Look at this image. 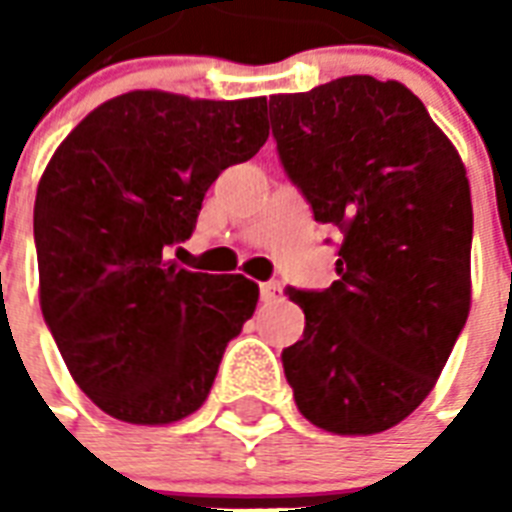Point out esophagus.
I'll list each match as a JSON object with an SVG mask.
<instances>
[{"instance_id": "esophagus-1", "label": "esophagus", "mask_w": 512, "mask_h": 512, "mask_svg": "<svg viewBox=\"0 0 512 512\" xmlns=\"http://www.w3.org/2000/svg\"><path fill=\"white\" fill-rule=\"evenodd\" d=\"M260 300H263L265 305L279 303V300H281V284H279V281H268V284H263V287H260Z\"/></svg>"}]
</instances>
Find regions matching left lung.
<instances>
[{
	"label": "left lung",
	"instance_id": "8db88e82",
	"mask_svg": "<svg viewBox=\"0 0 512 512\" xmlns=\"http://www.w3.org/2000/svg\"><path fill=\"white\" fill-rule=\"evenodd\" d=\"M271 127L313 217L342 233L332 287L287 292L305 329L284 374L316 428L382 433L425 401L468 321L465 164L412 90L374 76L273 95Z\"/></svg>",
	"mask_w": 512,
	"mask_h": 512
}]
</instances>
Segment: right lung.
Instances as JSON below:
<instances>
[{"label": "right lung", "mask_w": 512, "mask_h": 512, "mask_svg": "<svg viewBox=\"0 0 512 512\" xmlns=\"http://www.w3.org/2000/svg\"><path fill=\"white\" fill-rule=\"evenodd\" d=\"M265 98L124 92L76 124L34 204L39 305L79 388L132 425L199 409L225 345L255 313V281L167 260L217 175L268 140Z\"/></svg>", "instance_id": "1"}]
</instances>
